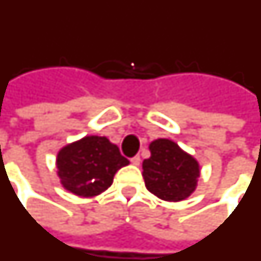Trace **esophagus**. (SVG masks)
<instances>
[{"label": "esophagus", "mask_w": 261, "mask_h": 261, "mask_svg": "<svg viewBox=\"0 0 261 261\" xmlns=\"http://www.w3.org/2000/svg\"><path fill=\"white\" fill-rule=\"evenodd\" d=\"M130 162H131V163H133V165H134V166H140L141 158H140V156H134V158H131Z\"/></svg>", "instance_id": "esophagus-1"}]
</instances>
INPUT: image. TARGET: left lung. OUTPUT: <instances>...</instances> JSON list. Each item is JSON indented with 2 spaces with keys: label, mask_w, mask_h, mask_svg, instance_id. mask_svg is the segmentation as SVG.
Wrapping results in <instances>:
<instances>
[{
  "label": "left lung",
  "mask_w": 261,
  "mask_h": 261,
  "mask_svg": "<svg viewBox=\"0 0 261 261\" xmlns=\"http://www.w3.org/2000/svg\"><path fill=\"white\" fill-rule=\"evenodd\" d=\"M149 150L150 158L142 162L146 190L167 202L187 199L198 185V160L167 138L152 141Z\"/></svg>",
  "instance_id": "obj_1"
}]
</instances>
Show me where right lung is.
Returning a JSON list of instances; mask_svg holds the SVG:
<instances>
[{
	"instance_id": "obj_1",
	"label": "right lung",
	"mask_w": 261,
	"mask_h": 261,
	"mask_svg": "<svg viewBox=\"0 0 261 261\" xmlns=\"http://www.w3.org/2000/svg\"><path fill=\"white\" fill-rule=\"evenodd\" d=\"M130 163L106 137L87 136L62 148L57 155L62 187L82 198L102 194L117 170Z\"/></svg>"
}]
</instances>
